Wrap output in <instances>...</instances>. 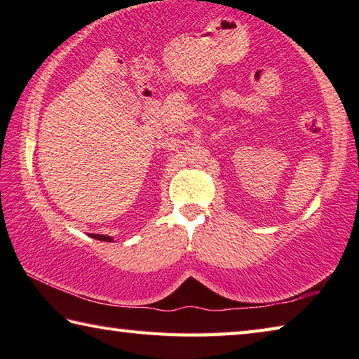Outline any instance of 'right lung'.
Segmentation results:
<instances>
[{
  "label": "right lung",
  "mask_w": 359,
  "mask_h": 359,
  "mask_svg": "<svg viewBox=\"0 0 359 359\" xmlns=\"http://www.w3.org/2000/svg\"><path fill=\"white\" fill-rule=\"evenodd\" d=\"M90 238H93L96 241H102V242H112L114 239L111 238V236H104V234H88Z\"/></svg>",
  "instance_id": "obj_1"
}]
</instances>
